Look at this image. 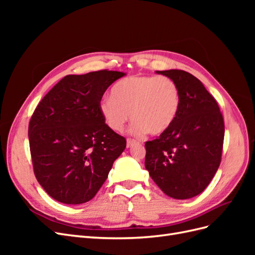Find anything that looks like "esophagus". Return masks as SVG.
I'll use <instances>...</instances> for the list:
<instances>
[{
	"label": "esophagus",
	"instance_id": "1",
	"mask_svg": "<svg viewBox=\"0 0 255 255\" xmlns=\"http://www.w3.org/2000/svg\"><path fill=\"white\" fill-rule=\"evenodd\" d=\"M134 143H136V140L135 139H132V138H128L127 139V146L128 148H130Z\"/></svg>",
	"mask_w": 255,
	"mask_h": 255
}]
</instances>
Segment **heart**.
<instances>
[{"label": "heart", "instance_id": "b5f03b06", "mask_svg": "<svg viewBox=\"0 0 255 255\" xmlns=\"http://www.w3.org/2000/svg\"><path fill=\"white\" fill-rule=\"evenodd\" d=\"M181 92L177 84L168 76L132 75L118 81L113 96L105 95L99 110L106 125L120 132L129 119L133 130L152 136L170 128L179 114Z\"/></svg>", "mask_w": 255, "mask_h": 255}]
</instances>
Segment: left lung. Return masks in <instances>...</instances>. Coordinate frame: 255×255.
Here are the masks:
<instances>
[{
	"label": "left lung",
	"instance_id": "obj_1",
	"mask_svg": "<svg viewBox=\"0 0 255 255\" xmlns=\"http://www.w3.org/2000/svg\"><path fill=\"white\" fill-rule=\"evenodd\" d=\"M156 73L177 84L181 105L170 128L144 143V166L167 196L189 199L201 194L218 170L225 122L217 101L196 76L174 69Z\"/></svg>",
	"mask_w": 255,
	"mask_h": 255
}]
</instances>
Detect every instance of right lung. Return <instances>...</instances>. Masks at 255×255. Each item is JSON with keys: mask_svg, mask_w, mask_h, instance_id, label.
I'll return each mask as SVG.
<instances>
[{"mask_svg": "<svg viewBox=\"0 0 255 255\" xmlns=\"http://www.w3.org/2000/svg\"><path fill=\"white\" fill-rule=\"evenodd\" d=\"M123 75L109 70L67 75L37 105L28 125L34 173L56 201L88 202L125 151L126 138L99 110L106 89Z\"/></svg>", "mask_w": 255, "mask_h": 255, "instance_id": "right-lung-1", "label": "right lung"}]
</instances>
